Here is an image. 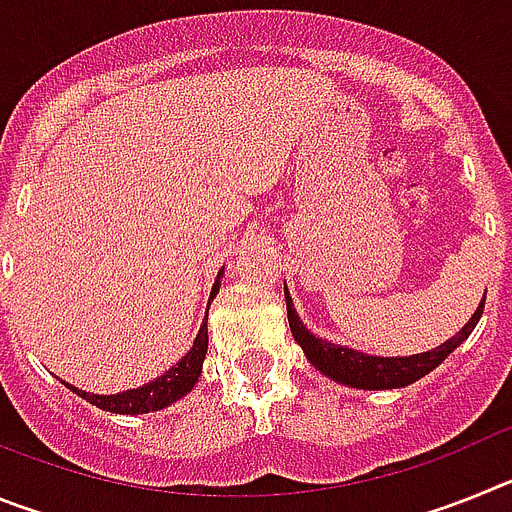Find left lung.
<instances>
[{"mask_svg":"<svg viewBox=\"0 0 512 512\" xmlns=\"http://www.w3.org/2000/svg\"><path fill=\"white\" fill-rule=\"evenodd\" d=\"M284 300H287V318L289 328H292V336L302 346L307 361L320 374L333 379V382L348 384V387H356V390H397V387H408V384L418 382L425 374H431L456 346L467 341L474 325L482 318V310H485V297H482L472 320L454 338L436 346L433 351H423V354L413 356H369L361 354V351H354V348L315 338L305 328V323L300 320L295 307H292V297H289L287 289H284Z\"/></svg>","mask_w":512,"mask_h":512,"instance_id":"left-lung-1","label":"left lung"}]
</instances>
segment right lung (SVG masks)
Here are the masks:
<instances>
[{"label": "right lung", "instance_id": "right-lung-1", "mask_svg": "<svg viewBox=\"0 0 512 512\" xmlns=\"http://www.w3.org/2000/svg\"><path fill=\"white\" fill-rule=\"evenodd\" d=\"M220 277L223 271L217 274L215 287L210 292V300L217 295L220 289ZM207 354V315L200 325V333L194 338V346L189 348L187 356H184L179 364H174L166 374H161L153 382L143 384L138 390H125L120 395H92V392H84L79 387H71L66 384L69 390H74L76 395L84 397L87 402L97 405L99 410H107V413H120V415H138V413H153V410H164L169 408L171 402H176L179 397H184L187 392H192V387L197 384L202 374V361H205Z\"/></svg>", "mask_w": 512, "mask_h": 512}]
</instances>
